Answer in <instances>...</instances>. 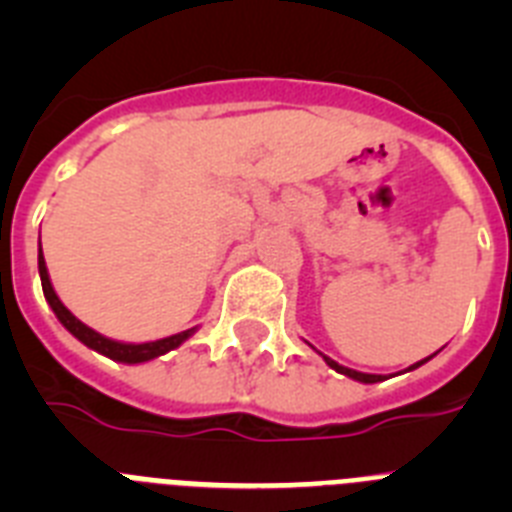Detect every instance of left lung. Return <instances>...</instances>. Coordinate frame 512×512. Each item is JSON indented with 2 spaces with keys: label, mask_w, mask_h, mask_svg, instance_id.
Instances as JSON below:
<instances>
[{
  "label": "left lung",
  "mask_w": 512,
  "mask_h": 512,
  "mask_svg": "<svg viewBox=\"0 0 512 512\" xmlns=\"http://www.w3.org/2000/svg\"><path fill=\"white\" fill-rule=\"evenodd\" d=\"M325 359V364L330 366V369H336L338 374H346V377H351V379H356V382H364V384H377V382H384V374H364V372H356V369H348V366H341L338 364V361H333L330 359V356H325V354H320ZM436 356V354H433ZM433 356H428V359H423V361H418V364H413V366H408V372H413V369H418V366H423L425 361H431Z\"/></svg>",
  "instance_id": "left-lung-1"
}]
</instances>
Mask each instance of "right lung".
I'll use <instances>...</instances> for the list:
<instances>
[{"label": "right lung", "instance_id": "right-lung-1", "mask_svg": "<svg viewBox=\"0 0 512 512\" xmlns=\"http://www.w3.org/2000/svg\"><path fill=\"white\" fill-rule=\"evenodd\" d=\"M38 271H40V284H43L45 300H48L51 310L56 312V318L61 320L63 328L69 330L74 338H79L84 346L94 348L97 354H104L107 359H112V361H122V364H143V361L158 359V356H164V354H169V351H174L176 346H182V343L192 336L194 330H197V328H189V330H182V333H174V336H169V338H158V341H148V343L112 341V338L102 336V333H97V330H92L89 325L81 323L74 312H71L69 307L58 300L56 289H53V284H51V277H48V266H45V259H43V248L38 251Z\"/></svg>", "mask_w": 512, "mask_h": 512}]
</instances>
